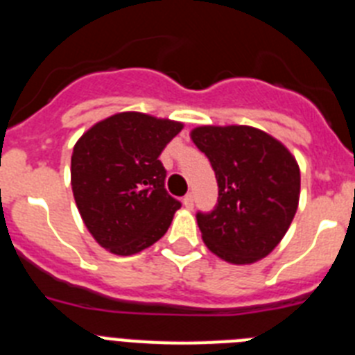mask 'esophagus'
Instances as JSON below:
<instances>
[{"label": "esophagus", "mask_w": 355, "mask_h": 355, "mask_svg": "<svg viewBox=\"0 0 355 355\" xmlns=\"http://www.w3.org/2000/svg\"><path fill=\"white\" fill-rule=\"evenodd\" d=\"M183 205H184V208H188V209L193 208V196H192V193H187V196L183 197Z\"/></svg>", "instance_id": "obj_1"}]
</instances>
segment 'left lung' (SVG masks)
I'll return each mask as SVG.
<instances>
[{"label":"left lung","instance_id":"8db88e82","mask_svg":"<svg viewBox=\"0 0 355 355\" xmlns=\"http://www.w3.org/2000/svg\"><path fill=\"white\" fill-rule=\"evenodd\" d=\"M190 137L208 156L218 184L215 208L197 213L208 249L234 265L268 256L299 206L300 171L291 153L250 126H200Z\"/></svg>","mask_w":355,"mask_h":355}]
</instances>
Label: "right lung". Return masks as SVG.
Masks as SVG:
<instances>
[{"instance_id":"right-lung-1","label":"right lung","mask_w":355,"mask_h":355,"mask_svg":"<svg viewBox=\"0 0 355 355\" xmlns=\"http://www.w3.org/2000/svg\"><path fill=\"white\" fill-rule=\"evenodd\" d=\"M181 122L122 112L83 133L71 158V184L85 225L117 256L147 249L167 233L181 202L165 190L159 155Z\"/></svg>"}]
</instances>
